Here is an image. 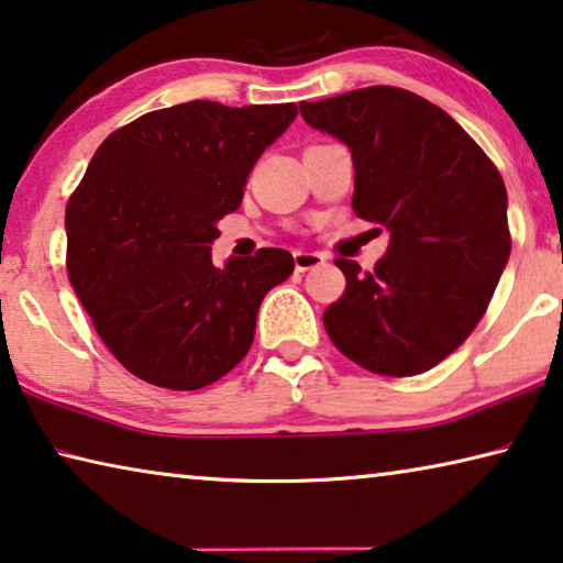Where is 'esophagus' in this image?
<instances>
[{"label": "esophagus", "instance_id": "1", "mask_svg": "<svg viewBox=\"0 0 563 563\" xmlns=\"http://www.w3.org/2000/svg\"><path fill=\"white\" fill-rule=\"evenodd\" d=\"M324 264V256L317 254V252H294V266H297V272H309V269H317V266Z\"/></svg>", "mask_w": 563, "mask_h": 563}]
</instances>
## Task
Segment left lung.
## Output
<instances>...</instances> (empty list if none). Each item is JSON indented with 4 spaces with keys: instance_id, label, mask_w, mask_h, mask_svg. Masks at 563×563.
<instances>
[{
    "instance_id": "obj_1",
    "label": "left lung",
    "mask_w": 563,
    "mask_h": 563,
    "mask_svg": "<svg viewBox=\"0 0 563 563\" xmlns=\"http://www.w3.org/2000/svg\"><path fill=\"white\" fill-rule=\"evenodd\" d=\"M299 110L350 148L354 213L390 231L375 272L336 258L347 289L324 311V330L360 367L420 375L461 347L506 269L504 178L445 110L415 92L377 85Z\"/></svg>"
}]
</instances>
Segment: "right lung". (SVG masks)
Instances as JSON below:
<instances>
[{
    "mask_svg": "<svg viewBox=\"0 0 563 563\" xmlns=\"http://www.w3.org/2000/svg\"><path fill=\"white\" fill-rule=\"evenodd\" d=\"M297 106L191 100L108 135L65 211L67 274L115 360L145 383L201 390L246 357L287 249L211 262L254 163Z\"/></svg>",
    "mask_w": 563,
    "mask_h": 563,
    "instance_id": "right-lung-1",
    "label": "right lung"
}]
</instances>
